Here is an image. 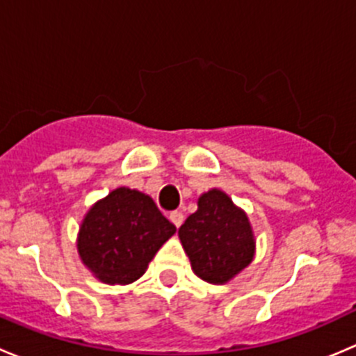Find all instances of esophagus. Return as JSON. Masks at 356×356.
<instances>
[{
	"mask_svg": "<svg viewBox=\"0 0 356 356\" xmlns=\"http://www.w3.org/2000/svg\"><path fill=\"white\" fill-rule=\"evenodd\" d=\"M168 218H170V222H172V224H174L177 229L181 227L182 222H184V215H182V211H177V210L172 211L170 217H168Z\"/></svg>",
	"mask_w": 356,
	"mask_h": 356,
	"instance_id": "obj_1",
	"label": "esophagus"
}]
</instances>
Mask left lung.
Wrapping results in <instances>:
<instances>
[{
	"label": "left lung",
	"instance_id": "left-lung-1",
	"mask_svg": "<svg viewBox=\"0 0 356 356\" xmlns=\"http://www.w3.org/2000/svg\"><path fill=\"white\" fill-rule=\"evenodd\" d=\"M193 272L210 284H225L253 261L254 236L248 215L220 189L198 200V210L179 227Z\"/></svg>",
	"mask_w": 356,
	"mask_h": 356
}]
</instances>
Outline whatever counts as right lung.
<instances>
[{
	"mask_svg": "<svg viewBox=\"0 0 356 356\" xmlns=\"http://www.w3.org/2000/svg\"><path fill=\"white\" fill-rule=\"evenodd\" d=\"M175 231L148 195L117 188L89 208L79 229L77 251L102 282L131 284Z\"/></svg>",
	"mask_w": 356,
	"mask_h": 356,
	"instance_id": "right-lung-1",
	"label": "right lung"
}]
</instances>
